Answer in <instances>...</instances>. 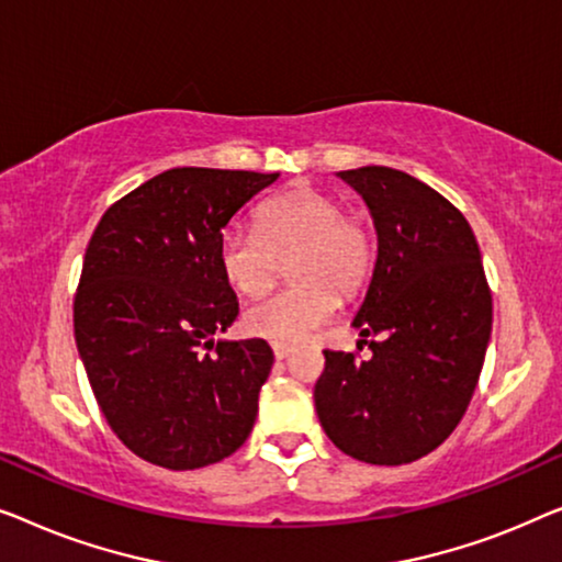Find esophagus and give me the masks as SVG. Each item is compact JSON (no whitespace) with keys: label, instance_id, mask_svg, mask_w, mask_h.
Here are the masks:
<instances>
[{"label":"esophagus","instance_id":"34e87169","mask_svg":"<svg viewBox=\"0 0 562 562\" xmlns=\"http://www.w3.org/2000/svg\"><path fill=\"white\" fill-rule=\"evenodd\" d=\"M272 353H274V359H288L292 353V346L290 344H274Z\"/></svg>","mask_w":562,"mask_h":562}]
</instances>
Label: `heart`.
I'll return each instance as SVG.
<instances>
[{
	"mask_svg": "<svg viewBox=\"0 0 562 562\" xmlns=\"http://www.w3.org/2000/svg\"><path fill=\"white\" fill-rule=\"evenodd\" d=\"M288 262V288L244 313L249 336L295 344L323 326L338 295L353 297L376 267V234L359 211L313 186H292L257 209V232L241 224L218 236V267L244 297L272 288Z\"/></svg>",
	"mask_w": 562,
	"mask_h": 562,
	"instance_id": "obj_1",
	"label": "heart"
}]
</instances>
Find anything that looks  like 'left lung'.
<instances>
[{
	"mask_svg": "<svg viewBox=\"0 0 562 562\" xmlns=\"http://www.w3.org/2000/svg\"><path fill=\"white\" fill-rule=\"evenodd\" d=\"M341 178L369 203L379 236L374 278L353 318L372 357L323 351L315 413L346 456L413 463L469 407L492 336V290L469 221L438 191L384 165Z\"/></svg>",
	"mask_w": 562,
	"mask_h": 562,
	"instance_id": "left-lung-1",
	"label": "left lung"
}]
</instances>
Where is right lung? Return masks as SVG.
<instances>
[{
  "mask_svg": "<svg viewBox=\"0 0 562 562\" xmlns=\"http://www.w3.org/2000/svg\"><path fill=\"white\" fill-rule=\"evenodd\" d=\"M278 176L165 170L93 228L74 297L76 346L109 428L149 463L203 469L255 428L274 357L262 338L213 344L239 315L218 236Z\"/></svg>",
  "mask_w": 562,
  "mask_h": 562,
  "instance_id": "add662e5",
  "label": "right lung"
}]
</instances>
